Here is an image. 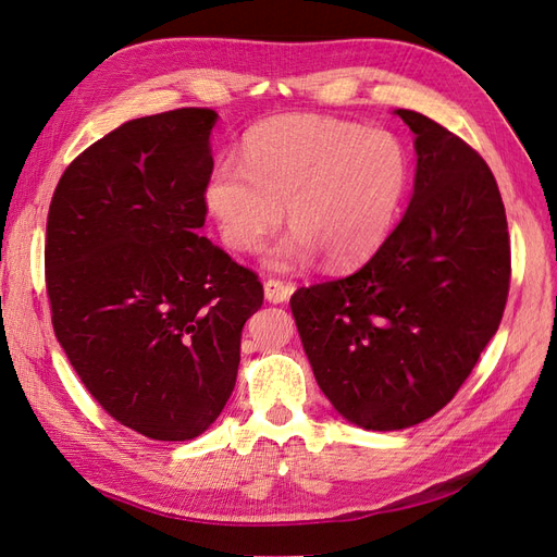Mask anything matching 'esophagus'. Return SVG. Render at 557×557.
Segmentation results:
<instances>
[{"label":"esophagus","instance_id":"34e87169","mask_svg":"<svg viewBox=\"0 0 557 557\" xmlns=\"http://www.w3.org/2000/svg\"><path fill=\"white\" fill-rule=\"evenodd\" d=\"M293 295V285L278 281V278H269L264 281V297L272 301V305H283L288 301V297Z\"/></svg>","mask_w":557,"mask_h":557}]
</instances>
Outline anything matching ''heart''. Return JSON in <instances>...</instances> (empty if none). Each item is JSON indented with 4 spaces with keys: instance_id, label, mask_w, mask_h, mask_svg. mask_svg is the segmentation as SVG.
Wrapping results in <instances>:
<instances>
[{
    "instance_id": "obj_1",
    "label": "heart",
    "mask_w": 557,
    "mask_h": 557,
    "mask_svg": "<svg viewBox=\"0 0 557 557\" xmlns=\"http://www.w3.org/2000/svg\"><path fill=\"white\" fill-rule=\"evenodd\" d=\"M409 190V153L387 129L330 115H278L250 129L244 162L218 160L207 207L234 252H256L283 221L295 227L269 256L274 269L323 256L346 269L391 237Z\"/></svg>"
}]
</instances>
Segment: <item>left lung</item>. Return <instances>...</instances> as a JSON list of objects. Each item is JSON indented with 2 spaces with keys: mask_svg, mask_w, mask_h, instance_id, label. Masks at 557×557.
Listing matches in <instances>:
<instances>
[{
  "mask_svg": "<svg viewBox=\"0 0 557 557\" xmlns=\"http://www.w3.org/2000/svg\"><path fill=\"white\" fill-rule=\"evenodd\" d=\"M416 134V183L391 237L350 276L290 297L320 391L350 423L404 430L455 397L507 307V213L485 160L432 117Z\"/></svg>",
  "mask_w": 557,
  "mask_h": 557,
  "instance_id": "left-lung-1",
  "label": "left lung"
}]
</instances>
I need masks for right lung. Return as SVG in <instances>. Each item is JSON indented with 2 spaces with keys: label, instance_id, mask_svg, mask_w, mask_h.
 <instances>
[{
  "label": "right lung",
  "instance_id": "obj_1",
  "mask_svg": "<svg viewBox=\"0 0 557 557\" xmlns=\"http://www.w3.org/2000/svg\"><path fill=\"white\" fill-rule=\"evenodd\" d=\"M213 109L134 117L66 166L46 223V293L60 346L117 423L195 440L221 416L256 272L199 230Z\"/></svg>",
  "mask_w": 557,
  "mask_h": 557
}]
</instances>
